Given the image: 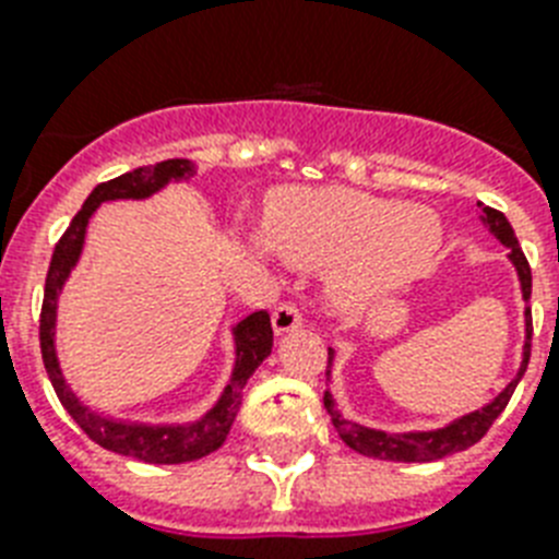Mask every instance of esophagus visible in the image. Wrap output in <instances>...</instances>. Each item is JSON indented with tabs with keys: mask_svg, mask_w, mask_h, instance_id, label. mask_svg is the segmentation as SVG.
Masks as SVG:
<instances>
[{
	"mask_svg": "<svg viewBox=\"0 0 559 559\" xmlns=\"http://www.w3.org/2000/svg\"><path fill=\"white\" fill-rule=\"evenodd\" d=\"M301 321H304L301 310H298V307L289 301L278 304V307H275V312H272V330H275L278 335L298 330V326H301Z\"/></svg>",
	"mask_w": 559,
	"mask_h": 559,
	"instance_id": "1",
	"label": "esophagus"
}]
</instances>
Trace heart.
Returning <instances> with one entry per match:
<instances>
[{
    "instance_id": "1",
    "label": "heart",
    "mask_w": 559,
    "mask_h": 559,
    "mask_svg": "<svg viewBox=\"0 0 559 559\" xmlns=\"http://www.w3.org/2000/svg\"><path fill=\"white\" fill-rule=\"evenodd\" d=\"M442 243L439 217L425 206L356 189H287L266 209V238L247 235L258 258L278 252L301 270H330V293L347 310H361L407 287Z\"/></svg>"
}]
</instances>
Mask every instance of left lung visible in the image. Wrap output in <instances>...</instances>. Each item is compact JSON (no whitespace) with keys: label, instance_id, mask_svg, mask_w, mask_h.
<instances>
[{"label":"left lung","instance_id":"8db88e82","mask_svg":"<svg viewBox=\"0 0 559 559\" xmlns=\"http://www.w3.org/2000/svg\"><path fill=\"white\" fill-rule=\"evenodd\" d=\"M479 221L485 224V229L493 235V238L508 247V261L514 264L516 278H520V289H523V301L528 304L531 298V266L525 261L523 249L516 243V235L508 224V217L502 212L491 206H483L479 203ZM333 358L335 350L330 347L326 350V379L333 373ZM531 358V307H525V344H523V361H520V370L511 382L506 384L500 396H493L485 407L474 413H465L460 419L448 421L444 428L437 430H411V433H388V430L365 428L353 419H344L342 413L335 411L333 393L326 390L324 393V407L333 419V428L338 430V437L344 439V444H350L356 453H365V456H373V460H388V462H437L451 456V453H460L471 444H476L479 439L488 433V428L493 425V419L506 411L508 399L514 393V388L523 379L525 367H528Z\"/></svg>","mask_w":559,"mask_h":559}]
</instances>
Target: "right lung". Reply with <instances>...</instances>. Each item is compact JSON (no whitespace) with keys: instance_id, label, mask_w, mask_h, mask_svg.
I'll list each match as a JSON object with an SVG mask.
<instances>
[{"instance_id":"obj_1","label":"right lung","mask_w":559,"mask_h":559,"mask_svg":"<svg viewBox=\"0 0 559 559\" xmlns=\"http://www.w3.org/2000/svg\"><path fill=\"white\" fill-rule=\"evenodd\" d=\"M194 175V163L175 157V160L154 163V166H140L134 171L99 183L88 194V201L76 212L66 235L59 238L53 249L51 266H48V278H45V298H43V319H39V347H43V361L48 370L53 390H57L59 402L68 411V416L88 433V439L115 451L120 456L148 462V465H183L194 462L217 451L229 437L235 416H238L240 396L247 388L249 376L255 373L261 361L272 353V324L270 312L258 310L247 316L243 321L233 326L235 338V367L233 379L224 388L221 399L215 405L203 413L201 419L186 421V425H146V421H122L103 416V413L91 411L88 405L80 402L74 390L68 388L62 367L57 358V301L59 293L66 287L68 275L76 266L85 247V229H88L91 215L108 201H146L169 183H180Z\"/></svg>"}]
</instances>
